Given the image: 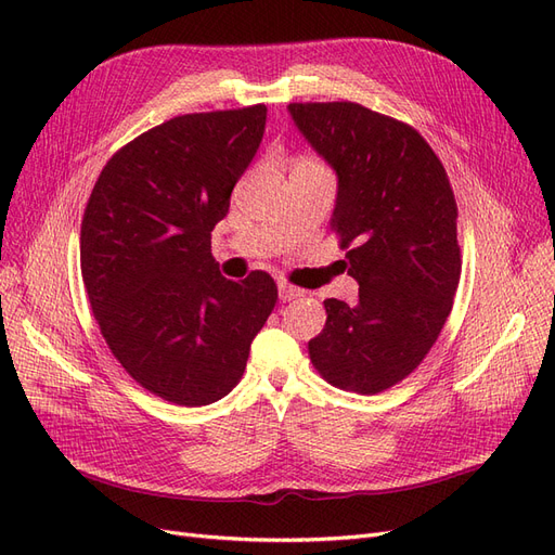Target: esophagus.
<instances>
[{"label": "esophagus", "instance_id": "obj_1", "mask_svg": "<svg viewBox=\"0 0 555 555\" xmlns=\"http://www.w3.org/2000/svg\"><path fill=\"white\" fill-rule=\"evenodd\" d=\"M278 296H280L282 304H287V300H294L298 296H304V292L292 287V284H287V282H278Z\"/></svg>", "mask_w": 555, "mask_h": 555}]
</instances>
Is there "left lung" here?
<instances>
[{
	"instance_id": "obj_1",
	"label": "left lung",
	"mask_w": 555,
	"mask_h": 555,
	"mask_svg": "<svg viewBox=\"0 0 555 555\" xmlns=\"http://www.w3.org/2000/svg\"><path fill=\"white\" fill-rule=\"evenodd\" d=\"M296 129L338 178L331 229L347 251L359 300L326 298V326L308 343L333 386L389 389L424 361L461 278L456 201L424 137L351 102L289 104Z\"/></svg>"
}]
</instances>
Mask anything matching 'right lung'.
Listing matches in <instances>:
<instances>
[{"label": "right lung", "mask_w": 555, "mask_h": 555, "mask_svg": "<svg viewBox=\"0 0 555 555\" xmlns=\"http://www.w3.org/2000/svg\"><path fill=\"white\" fill-rule=\"evenodd\" d=\"M263 129V104L173 117L111 157L82 217L80 271L106 345L176 405L224 398L275 308L271 275L227 280L210 255Z\"/></svg>", "instance_id": "1"}]
</instances>
